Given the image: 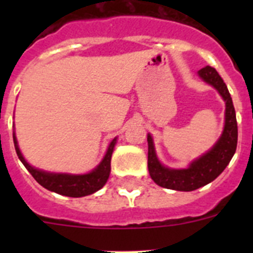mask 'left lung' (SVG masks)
<instances>
[{"mask_svg":"<svg viewBox=\"0 0 253 253\" xmlns=\"http://www.w3.org/2000/svg\"><path fill=\"white\" fill-rule=\"evenodd\" d=\"M198 75L203 81L213 86L225 102L224 128L215 144L200 157L191 161L186 169H169L160 162L154 148L153 138L151 134L147 135L148 171L152 180L158 186L176 191H193L215 180L231 162L237 148L238 128L231 93L213 67H204L199 71Z\"/></svg>","mask_w":253,"mask_h":253,"instance_id":"1","label":"left lung"}]
</instances>
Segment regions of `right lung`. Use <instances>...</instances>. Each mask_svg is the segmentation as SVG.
<instances>
[{"label": "right lung", "instance_id": "right-lung-1", "mask_svg": "<svg viewBox=\"0 0 253 253\" xmlns=\"http://www.w3.org/2000/svg\"><path fill=\"white\" fill-rule=\"evenodd\" d=\"M12 135L13 143H15V149H16V153L19 156V160L26 167V169L30 172L31 176L42 186L49 190V191L57 193L59 195L69 196V198H82V196L91 195V194L99 191L101 187H104L107 178L110 176L111 156H113L114 147H115L118 138H114L111 140L109 147H107V151L105 153L104 158L92 171L87 172V173H82V175H73V173L44 171V169L31 166L30 163L24 158L21 151H20L15 131H13Z\"/></svg>", "mask_w": 253, "mask_h": 253}]
</instances>
